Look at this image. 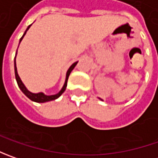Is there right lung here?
Wrapping results in <instances>:
<instances>
[{
    "label": "right lung",
    "instance_id": "1",
    "mask_svg": "<svg viewBox=\"0 0 158 158\" xmlns=\"http://www.w3.org/2000/svg\"><path fill=\"white\" fill-rule=\"evenodd\" d=\"M31 26V25H29L28 28L26 29V31H25V32L23 33V37H22L21 39H20V42L23 40V38L24 37V35L26 34V31H27L28 30H29V28ZM20 44V43H19ZM17 52V51H16ZM15 56H16V53H15ZM15 79H16V82H17V84H18V86H19V88L21 89L22 91L23 92V94L25 95L27 98H29L31 100L34 101V102H37V103H45V102H48V101H52L54 100V99H56L58 98L60 95L63 93L64 91H65V89H66V87H67V82H68V79H69V76L70 73H71V71L74 69V68L76 67V65L77 64V61L75 62V63H73L71 65V67H70L69 70H68V72H67V76H66V80H65V83H64L63 87L62 89H60V91L57 93V94L55 95H51V96H46L44 93H42V92H40V93H32V92H31V91H29L26 87L24 86V84L23 83V82L21 81V79H20V77L18 76V74H17V70H16V65H15Z\"/></svg>",
    "mask_w": 158,
    "mask_h": 158
}]
</instances>
